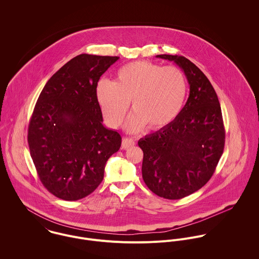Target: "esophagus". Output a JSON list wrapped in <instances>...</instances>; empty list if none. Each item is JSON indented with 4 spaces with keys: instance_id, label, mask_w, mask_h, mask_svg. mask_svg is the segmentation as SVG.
I'll list each match as a JSON object with an SVG mask.
<instances>
[{
    "instance_id": "esophagus-1",
    "label": "esophagus",
    "mask_w": 259,
    "mask_h": 259,
    "mask_svg": "<svg viewBox=\"0 0 259 259\" xmlns=\"http://www.w3.org/2000/svg\"><path fill=\"white\" fill-rule=\"evenodd\" d=\"M136 145V142L133 139L130 138H124L122 140V144H121V148L123 149H127V148H132Z\"/></svg>"
}]
</instances>
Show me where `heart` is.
<instances>
[{
	"label": "heart",
	"instance_id": "b5f03b06",
	"mask_svg": "<svg viewBox=\"0 0 259 259\" xmlns=\"http://www.w3.org/2000/svg\"><path fill=\"white\" fill-rule=\"evenodd\" d=\"M186 94V77L180 68L148 61L127 64L118 70L114 82L103 79L97 87L99 105L111 127L121 124L132 102L131 132L145 125L160 130L172 122L185 106Z\"/></svg>",
	"mask_w": 259,
	"mask_h": 259
}]
</instances>
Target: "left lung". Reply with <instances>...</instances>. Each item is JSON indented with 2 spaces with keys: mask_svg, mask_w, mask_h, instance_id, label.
Here are the masks:
<instances>
[{
  "mask_svg": "<svg viewBox=\"0 0 259 259\" xmlns=\"http://www.w3.org/2000/svg\"><path fill=\"white\" fill-rule=\"evenodd\" d=\"M185 72L189 97L178 117L139 141L143 179L156 195L181 199L205 185L221 159L225 131L218 95L208 78L183 56L157 55Z\"/></svg>",
  "mask_w": 259,
  "mask_h": 259,
  "instance_id": "8db88e82",
  "label": "left lung"
}]
</instances>
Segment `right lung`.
<instances>
[{"mask_svg":"<svg viewBox=\"0 0 259 259\" xmlns=\"http://www.w3.org/2000/svg\"><path fill=\"white\" fill-rule=\"evenodd\" d=\"M119 58L81 54L44 87L29 128L30 153L42 185L55 196L74 201L104 180L108 159L120 135L103 125L98 81Z\"/></svg>","mask_w":259,"mask_h":259,"instance_id":"obj_1","label":"right lung"}]
</instances>
